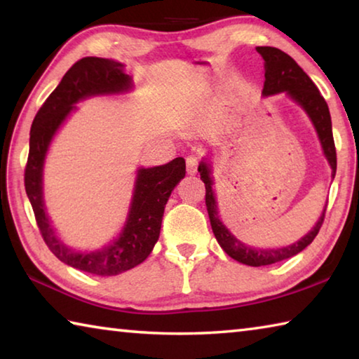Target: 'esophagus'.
I'll list each match as a JSON object with an SVG mask.
<instances>
[{
  "instance_id": "obj_1",
  "label": "esophagus",
  "mask_w": 359,
  "mask_h": 359,
  "mask_svg": "<svg viewBox=\"0 0 359 359\" xmlns=\"http://www.w3.org/2000/svg\"><path fill=\"white\" fill-rule=\"evenodd\" d=\"M198 163H199V158L196 155H190L187 156V172L188 174H196L198 172Z\"/></svg>"
}]
</instances>
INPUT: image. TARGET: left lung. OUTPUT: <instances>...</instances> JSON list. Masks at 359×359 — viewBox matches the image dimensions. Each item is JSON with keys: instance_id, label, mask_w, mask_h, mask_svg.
Listing matches in <instances>:
<instances>
[{"instance_id": "1", "label": "left lung", "mask_w": 359, "mask_h": 359, "mask_svg": "<svg viewBox=\"0 0 359 359\" xmlns=\"http://www.w3.org/2000/svg\"><path fill=\"white\" fill-rule=\"evenodd\" d=\"M257 52L264 60V87L263 98L285 93L294 104L299 106L311 120L315 133H317L318 142L323 156L326 158L327 165L331 168V177L336 175L337 160H336V147H334L332 139V123L331 114L323 96L315 87L312 79L309 77L302 68L297 65L288 53L282 52L276 47H257ZM198 172L201 175V180L205 184V205H208L210 226L214 231V236L218 244L226 252L231 258L239 261L247 266H267L274 264L278 261L288 259L302 252L307 245L312 244L315 236L318 234L323 223L326 205L321 210L317 223L313 228L304 234L299 241L285 247H252L245 242L236 238L231 233L226 224L222 222L220 210H218V201L215 194V180H214V166H212V154L205 155L198 166Z\"/></svg>"}]
</instances>
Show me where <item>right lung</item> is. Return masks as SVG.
I'll return each mask as SVG.
<instances>
[{
    "mask_svg": "<svg viewBox=\"0 0 359 359\" xmlns=\"http://www.w3.org/2000/svg\"><path fill=\"white\" fill-rule=\"evenodd\" d=\"M133 77L125 65L111 58L87 57L79 60L46 100L29 131V155L25 169V190L36 222L47 247L65 264L95 276H117L130 271L154 250L169 196L185 177V160L161 166L137 168L135 187L125 223L112 241L92 250H77L60 238L44 203V165L52 141L79 102L96 96L131 93Z\"/></svg>",
    "mask_w": 359,
    "mask_h": 359,
    "instance_id": "right-lung-1",
    "label": "right lung"
}]
</instances>
